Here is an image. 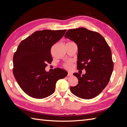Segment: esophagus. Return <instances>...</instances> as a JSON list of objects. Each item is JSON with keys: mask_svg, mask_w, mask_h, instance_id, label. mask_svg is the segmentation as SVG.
<instances>
[{"mask_svg": "<svg viewBox=\"0 0 127 127\" xmlns=\"http://www.w3.org/2000/svg\"><path fill=\"white\" fill-rule=\"evenodd\" d=\"M72 73H71V72H68V76H72Z\"/></svg>", "mask_w": 127, "mask_h": 127, "instance_id": "34e87169", "label": "esophagus"}]
</instances>
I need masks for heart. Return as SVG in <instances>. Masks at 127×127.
Instances as JSON below:
<instances>
[{
	"label": "heart",
	"mask_w": 127,
	"mask_h": 127,
	"mask_svg": "<svg viewBox=\"0 0 127 127\" xmlns=\"http://www.w3.org/2000/svg\"><path fill=\"white\" fill-rule=\"evenodd\" d=\"M63 66L66 69H70L72 67V63L70 61L67 62L63 64Z\"/></svg>",
	"instance_id": "1"
}]
</instances>
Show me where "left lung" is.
Instances as JSON below:
<instances>
[{"label":"left lung","mask_w":127,"mask_h":127,"mask_svg":"<svg viewBox=\"0 0 127 127\" xmlns=\"http://www.w3.org/2000/svg\"><path fill=\"white\" fill-rule=\"evenodd\" d=\"M65 37L76 43L78 48L77 68L86 74L74 73L79 82L70 87L71 93L79 98L90 99L106 87L114 69L111 51L99 33L85 28L69 29Z\"/></svg>","instance_id":"1"}]
</instances>
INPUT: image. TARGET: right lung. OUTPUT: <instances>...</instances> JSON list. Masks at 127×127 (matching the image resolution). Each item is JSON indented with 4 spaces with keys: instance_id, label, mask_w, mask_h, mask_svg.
<instances>
[{
    "instance_id": "1",
    "label": "right lung",
    "mask_w": 127,
    "mask_h": 127,
    "mask_svg": "<svg viewBox=\"0 0 127 127\" xmlns=\"http://www.w3.org/2000/svg\"><path fill=\"white\" fill-rule=\"evenodd\" d=\"M66 29L36 31L22 40L13 57V74L21 89L29 96L43 99L55 92L57 81L68 75L57 68L47 72L52 61L51 48L65 34Z\"/></svg>"
}]
</instances>
